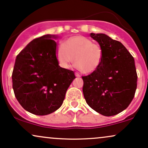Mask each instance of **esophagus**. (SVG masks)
Returning <instances> with one entry per match:
<instances>
[{
  "mask_svg": "<svg viewBox=\"0 0 148 148\" xmlns=\"http://www.w3.org/2000/svg\"><path fill=\"white\" fill-rule=\"evenodd\" d=\"M75 76H76V77H80V75L78 73H75Z\"/></svg>",
  "mask_w": 148,
  "mask_h": 148,
  "instance_id": "obj_1",
  "label": "esophagus"
}]
</instances>
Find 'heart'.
Wrapping results in <instances>:
<instances>
[{
  "label": "heart",
  "mask_w": 148,
  "mask_h": 148,
  "mask_svg": "<svg viewBox=\"0 0 148 148\" xmlns=\"http://www.w3.org/2000/svg\"><path fill=\"white\" fill-rule=\"evenodd\" d=\"M100 44L83 36H75L64 41L57 48L56 59L61 67L68 69L73 61L75 66L84 73H91L100 67L102 60Z\"/></svg>",
  "instance_id": "heart-1"
}]
</instances>
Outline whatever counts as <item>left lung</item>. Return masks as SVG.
Masks as SVG:
<instances>
[{
  "label": "left lung",
  "instance_id": "1",
  "mask_svg": "<svg viewBox=\"0 0 148 148\" xmlns=\"http://www.w3.org/2000/svg\"><path fill=\"white\" fill-rule=\"evenodd\" d=\"M102 49L100 67L82 76L86 103L105 116L119 114L132 101L137 87L134 59L120 41L105 34H90Z\"/></svg>",
  "mask_w": 148,
  "mask_h": 148
}]
</instances>
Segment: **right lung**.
Wrapping results in <instances>:
<instances>
[{"label":"right lung","mask_w":148,"mask_h":148,"mask_svg":"<svg viewBox=\"0 0 148 148\" xmlns=\"http://www.w3.org/2000/svg\"><path fill=\"white\" fill-rule=\"evenodd\" d=\"M46 34L29 42L16 56L12 72L16 98L26 111L44 116L57 110L75 78L73 71L59 66L57 43Z\"/></svg>","instance_id":"obj_1"}]
</instances>
